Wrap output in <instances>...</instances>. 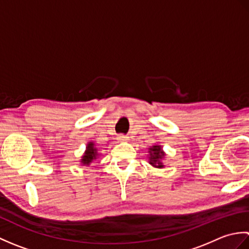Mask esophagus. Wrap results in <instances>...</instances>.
Returning <instances> with one entry per match:
<instances>
[{"label":"esophagus","instance_id":"obj_1","mask_svg":"<svg viewBox=\"0 0 249 249\" xmlns=\"http://www.w3.org/2000/svg\"><path fill=\"white\" fill-rule=\"evenodd\" d=\"M119 142H126L129 140V137L128 136H125V135H119L118 138H116Z\"/></svg>","mask_w":249,"mask_h":249}]
</instances>
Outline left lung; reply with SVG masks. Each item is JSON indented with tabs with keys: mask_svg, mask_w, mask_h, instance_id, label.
I'll use <instances>...</instances> for the list:
<instances>
[{
	"mask_svg": "<svg viewBox=\"0 0 249 249\" xmlns=\"http://www.w3.org/2000/svg\"><path fill=\"white\" fill-rule=\"evenodd\" d=\"M147 150H149L147 160H149L150 165L158 169L165 168V163L162 162V160L166 158V153L163 152L162 146L160 144H154Z\"/></svg>",
	"mask_w": 249,
	"mask_h": 249,
	"instance_id": "obj_1",
	"label": "left lung"
}]
</instances>
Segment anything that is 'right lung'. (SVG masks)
<instances>
[{
    "label": "right lung",
    "instance_id": "1",
    "mask_svg": "<svg viewBox=\"0 0 249 249\" xmlns=\"http://www.w3.org/2000/svg\"><path fill=\"white\" fill-rule=\"evenodd\" d=\"M99 152L98 149L95 145L93 141L88 142L86 151H84L83 155L81 156L80 163L81 166H89L93 161H95L99 157Z\"/></svg>",
    "mask_w": 249,
    "mask_h": 249
}]
</instances>
